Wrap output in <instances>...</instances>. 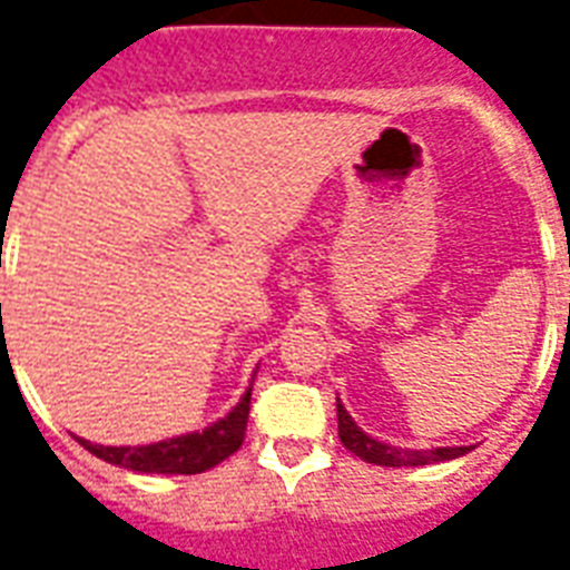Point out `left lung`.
Listing matches in <instances>:
<instances>
[{"mask_svg": "<svg viewBox=\"0 0 570 570\" xmlns=\"http://www.w3.org/2000/svg\"><path fill=\"white\" fill-rule=\"evenodd\" d=\"M338 407V436L342 443L363 458L368 464L377 466H425V464H440V461H452L461 454L470 452V445H443V449H428V452H413V449H395L390 443H377L374 436L363 434L356 422L347 416V410L342 407V401L335 404Z\"/></svg>", "mask_w": 570, "mask_h": 570, "instance_id": "left-lung-1", "label": "left lung"}]
</instances>
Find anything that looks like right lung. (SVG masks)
Segmentation results:
<instances>
[{"mask_svg": "<svg viewBox=\"0 0 570 570\" xmlns=\"http://www.w3.org/2000/svg\"><path fill=\"white\" fill-rule=\"evenodd\" d=\"M249 399H253V386L246 390L232 413L202 434H184L163 440L151 445H97L88 440H79L88 452L97 454L100 461L136 470V473H163V475H196L205 473L210 466L223 464L228 454L240 449L246 436V419H249Z\"/></svg>", "mask_w": 570, "mask_h": 570, "instance_id": "obj_1", "label": "right lung"}]
</instances>
